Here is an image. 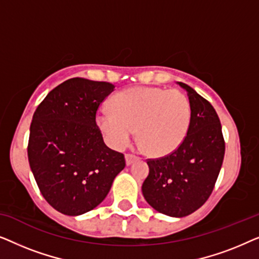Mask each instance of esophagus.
Masks as SVG:
<instances>
[{
    "label": "esophagus",
    "instance_id": "obj_1",
    "mask_svg": "<svg viewBox=\"0 0 259 259\" xmlns=\"http://www.w3.org/2000/svg\"><path fill=\"white\" fill-rule=\"evenodd\" d=\"M125 159H126V165L130 166V165H132L134 161L138 160L139 157H137V155H133V154H126Z\"/></svg>",
    "mask_w": 259,
    "mask_h": 259
}]
</instances>
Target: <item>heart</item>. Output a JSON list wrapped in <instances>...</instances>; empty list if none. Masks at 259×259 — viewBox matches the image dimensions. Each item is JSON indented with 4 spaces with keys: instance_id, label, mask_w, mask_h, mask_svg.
<instances>
[{
    "instance_id": "obj_1",
    "label": "heart",
    "mask_w": 259,
    "mask_h": 259,
    "mask_svg": "<svg viewBox=\"0 0 259 259\" xmlns=\"http://www.w3.org/2000/svg\"><path fill=\"white\" fill-rule=\"evenodd\" d=\"M112 108L97 113V125L109 146L127 147L136 136L150 155L165 157L186 139L191 125V104L182 92L159 87H133L120 92Z\"/></svg>"
}]
</instances>
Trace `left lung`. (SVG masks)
Here are the masks:
<instances>
[{"instance_id": "left-lung-1", "label": "left lung", "mask_w": 259, "mask_h": 259, "mask_svg": "<svg viewBox=\"0 0 259 259\" xmlns=\"http://www.w3.org/2000/svg\"><path fill=\"white\" fill-rule=\"evenodd\" d=\"M191 104V125L184 143L166 157L148 159L143 194L154 210L182 218L203 206L217 182L225 153L214 108L189 84L178 82Z\"/></svg>"}]
</instances>
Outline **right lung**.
<instances>
[{"instance_id":"obj_1","label":"right lung","mask_w":259,"mask_h":259,"mask_svg":"<svg viewBox=\"0 0 259 259\" xmlns=\"http://www.w3.org/2000/svg\"><path fill=\"white\" fill-rule=\"evenodd\" d=\"M114 84L73 77L49 92L30 123L28 160L42 196L67 215L97 207L125 167L122 153L106 146L95 122Z\"/></svg>"}]
</instances>
